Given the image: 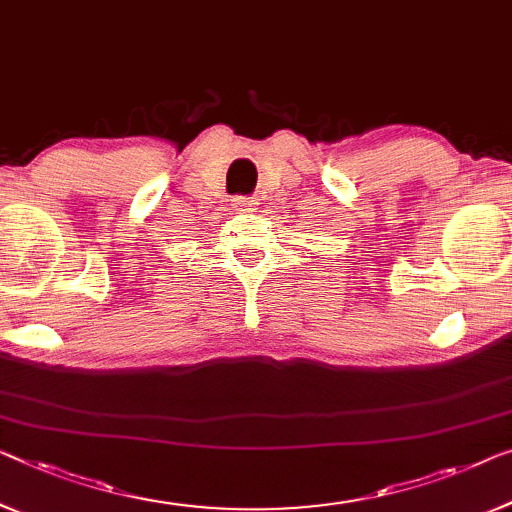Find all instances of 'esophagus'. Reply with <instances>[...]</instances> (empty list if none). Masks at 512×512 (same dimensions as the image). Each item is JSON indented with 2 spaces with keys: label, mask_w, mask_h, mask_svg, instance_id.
I'll use <instances>...</instances> for the list:
<instances>
[{
  "label": "esophagus",
  "mask_w": 512,
  "mask_h": 512,
  "mask_svg": "<svg viewBox=\"0 0 512 512\" xmlns=\"http://www.w3.org/2000/svg\"><path fill=\"white\" fill-rule=\"evenodd\" d=\"M255 207H257L255 197H236V200H234V209L241 211V213H253Z\"/></svg>",
  "instance_id": "1"
}]
</instances>
